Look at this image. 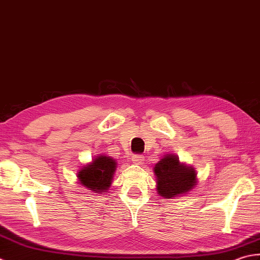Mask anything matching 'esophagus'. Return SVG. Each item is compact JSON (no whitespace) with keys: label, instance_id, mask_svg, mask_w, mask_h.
Listing matches in <instances>:
<instances>
[{"label":"esophagus","instance_id":"esophagus-1","mask_svg":"<svg viewBox=\"0 0 260 260\" xmlns=\"http://www.w3.org/2000/svg\"><path fill=\"white\" fill-rule=\"evenodd\" d=\"M131 159L135 164H137V165H140V164L144 162L145 156L144 155H134L131 157Z\"/></svg>","mask_w":260,"mask_h":260}]
</instances>
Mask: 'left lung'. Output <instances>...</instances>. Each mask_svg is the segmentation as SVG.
<instances>
[{
  "instance_id": "8db88e82",
  "label": "left lung",
  "mask_w": 260,
  "mask_h": 260,
  "mask_svg": "<svg viewBox=\"0 0 260 260\" xmlns=\"http://www.w3.org/2000/svg\"><path fill=\"white\" fill-rule=\"evenodd\" d=\"M153 173L156 176L157 193L165 199H177L188 194L198 185L195 168L179 160L177 155L166 153L155 164Z\"/></svg>"
}]
</instances>
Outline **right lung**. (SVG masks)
Instances as JSON below:
<instances>
[{"instance_id": "1", "label": "right lung", "mask_w": 260, "mask_h": 260, "mask_svg": "<svg viewBox=\"0 0 260 260\" xmlns=\"http://www.w3.org/2000/svg\"><path fill=\"white\" fill-rule=\"evenodd\" d=\"M116 160L105 155L95 156L91 162L83 165L77 172L79 184L93 193H109L116 171Z\"/></svg>"}]
</instances>
